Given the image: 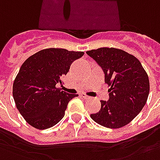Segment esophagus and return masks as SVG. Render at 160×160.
I'll use <instances>...</instances> for the list:
<instances>
[{
	"mask_svg": "<svg viewBox=\"0 0 160 160\" xmlns=\"http://www.w3.org/2000/svg\"><path fill=\"white\" fill-rule=\"evenodd\" d=\"M80 96L83 98V99H86V100H88V99H90V96H88V95L83 94V93H82V94H80Z\"/></svg>",
	"mask_w": 160,
	"mask_h": 160,
	"instance_id": "esophagus-1",
	"label": "esophagus"
}]
</instances>
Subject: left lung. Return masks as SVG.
<instances>
[{"instance_id":"left-lung-1","label":"left lung","mask_w":160,"mask_h":160,"mask_svg":"<svg viewBox=\"0 0 160 160\" xmlns=\"http://www.w3.org/2000/svg\"><path fill=\"white\" fill-rule=\"evenodd\" d=\"M105 73L110 88L109 100L101 101V107L90 114L94 122L110 129H118L130 123L148 101L149 79L139 59L115 48H100L86 52Z\"/></svg>"}]
</instances>
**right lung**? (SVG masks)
<instances>
[{
  "label": "right lung",
  "instance_id": "add662e5",
  "mask_svg": "<svg viewBox=\"0 0 160 160\" xmlns=\"http://www.w3.org/2000/svg\"><path fill=\"white\" fill-rule=\"evenodd\" d=\"M83 52L46 48L30 56L21 66L12 85V96L18 112L30 125L46 129L65 116L69 101L78 94H67L56 84Z\"/></svg>",
  "mask_w": 160,
  "mask_h": 160
}]
</instances>
